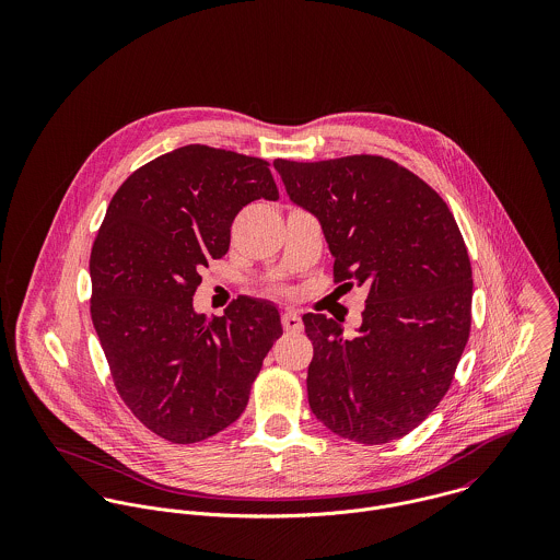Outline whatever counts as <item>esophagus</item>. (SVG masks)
I'll return each instance as SVG.
<instances>
[{
    "instance_id": "34e87169",
    "label": "esophagus",
    "mask_w": 560,
    "mask_h": 560,
    "mask_svg": "<svg viewBox=\"0 0 560 560\" xmlns=\"http://www.w3.org/2000/svg\"><path fill=\"white\" fill-rule=\"evenodd\" d=\"M282 327H284L287 331H302L304 323H302V317H300L298 313H284V315H282Z\"/></svg>"
}]
</instances>
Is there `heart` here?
<instances>
[{
  "label": "heart",
  "instance_id": "1",
  "mask_svg": "<svg viewBox=\"0 0 560 560\" xmlns=\"http://www.w3.org/2000/svg\"><path fill=\"white\" fill-rule=\"evenodd\" d=\"M271 291H273V293H289V289H287V287H282V284H276Z\"/></svg>",
  "mask_w": 560,
  "mask_h": 560
}]
</instances>
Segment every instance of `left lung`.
<instances>
[{
	"mask_svg": "<svg viewBox=\"0 0 560 560\" xmlns=\"http://www.w3.org/2000/svg\"><path fill=\"white\" fill-rule=\"evenodd\" d=\"M289 198L319 218L334 284L366 287L358 336L304 315L313 342L308 402L336 435L386 444L448 393L472 325V267L462 231L420 176L380 155L276 160Z\"/></svg>",
	"mask_w": 560,
	"mask_h": 560,
	"instance_id": "8db88e82",
	"label": "left lung"
}]
</instances>
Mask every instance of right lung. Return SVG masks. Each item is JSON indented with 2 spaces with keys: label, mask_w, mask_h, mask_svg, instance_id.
Here are the masks:
<instances>
[{
  "label": "right lung",
  "mask_w": 560,
  "mask_h": 560,
  "mask_svg": "<svg viewBox=\"0 0 560 560\" xmlns=\"http://www.w3.org/2000/svg\"><path fill=\"white\" fill-rule=\"evenodd\" d=\"M278 200L269 161L189 144L138 167L114 194L90 252V315L116 393L172 444L233 424L280 315L240 295L224 317L196 315L200 269L222 258L252 200Z\"/></svg>",
  "instance_id": "right-lung-1"
}]
</instances>
